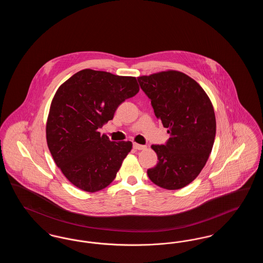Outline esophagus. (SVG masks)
I'll use <instances>...</instances> for the list:
<instances>
[{
	"mask_svg": "<svg viewBox=\"0 0 263 263\" xmlns=\"http://www.w3.org/2000/svg\"><path fill=\"white\" fill-rule=\"evenodd\" d=\"M133 148H134L135 150H145V149H147L146 146L140 145V144H137V143H134V144H133Z\"/></svg>",
	"mask_w": 263,
	"mask_h": 263,
	"instance_id": "34e87169",
	"label": "esophagus"
}]
</instances>
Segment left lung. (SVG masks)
<instances>
[{
  "mask_svg": "<svg viewBox=\"0 0 263 263\" xmlns=\"http://www.w3.org/2000/svg\"><path fill=\"white\" fill-rule=\"evenodd\" d=\"M137 79L171 136L164 145H152L159 162L148 170V176L164 189L184 187L200 174L212 151L216 135L212 102L197 82L178 71Z\"/></svg>",
  "mask_w": 263,
  "mask_h": 263,
  "instance_id": "8db88e82",
  "label": "left lung"
}]
</instances>
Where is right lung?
Listing matches in <instances>:
<instances>
[{
    "mask_svg": "<svg viewBox=\"0 0 263 263\" xmlns=\"http://www.w3.org/2000/svg\"><path fill=\"white\" fill-rule=\"evenodd\" d=\"M138 91L135 77L91 69L76 73L57 89L46 140L54 162L76 187L97 192L112 182L132 143L112 142L99 129Z\"/></svg>",
    "mask_w": 263,
    "mask_h": 263,
    "instance_id": "1",
    "label": "right lung"
}]
</instances>
